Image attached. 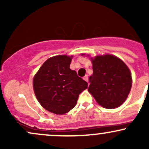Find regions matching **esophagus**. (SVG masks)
I'll use <instances>...</instances> for the list:
<instances>
[{
    "mask_svg": "<svg viewBox=\"0 0 149 149\" xmlns=\"http://www.w3.org/2000/svg\"><path fill=\"white\" fill-rule=\"evenodd\" d=\"M83 79H84L85 81H87L88 83V75H86V76H85L84 77H83Z\"/></svg>",
    "mask_w": 149,
    "mask_h": 149,
    "instance_id": "esophagus-1",
    "label": "esophagus"
}]
</instances>
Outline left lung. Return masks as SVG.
Listing matches in <instances>:
<instances>
[{
	"label": "left lung",
	"mask_w": 149,
	"mask_h": 149,
	"mask_svg": "<svg viewBox=\"0 0 149 149\" xmlns=\"http://www.w3.org/2000/svg\"><path fill=\"white\" fill-rule=\"evenodd\" d=\"M85 55V54H82ZM93 73L88 92L97 104L108 109L119 107L127 100L132 85V73L122 59L113 54L90 57Z\"/></svg>",
	"instance_id": "obj_1"
}]
</instances>
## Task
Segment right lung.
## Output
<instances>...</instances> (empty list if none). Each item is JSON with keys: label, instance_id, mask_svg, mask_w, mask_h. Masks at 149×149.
Returning <instances> with one entry per match:
<instances>
[{"label": "right lung", "instance_id": "right-lung-1", "mask_svg": "<svg viewBox=\"0 0 149 149\" xmlns=\"http://www.w3.org/2000/svg\"><path fill=\"white\" fill-rule=\"evenodd\" d=\"M73 55L49 58L33 79V88L40 105L48 111L63 115L76 105L80 92L88 88L86 81L70 69Z\"/></svg>", "mask_w": 149, "mask_h": 149}]
</instances>
